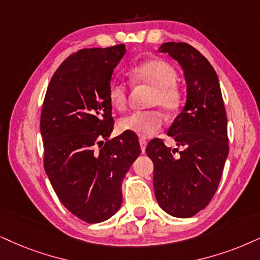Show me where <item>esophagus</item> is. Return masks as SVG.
I'll return each instance as SVG.
<instances>
[{
    "instance_id": "1",
    "label": "esophagus",
    "mask_w": 260,
    "mask_h": 260,
    "mask_svg": "<svg viewBox=\"0 0 260 260\" xmlns=\"http://www.w3.org/2000/svg\"><path fill=\"white\" fill-rule=\"evenodd\" d=\"M139 144H140V147H141V152H145V149H146V145H147V141L145 139H143V138H140L139 139Z\"/></svg>"
}]
</instances>
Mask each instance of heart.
<instances>
[{
  "mask_svg": "<svg viewBox=\"0 0 260 260\" xmlns=\"http://www.w3.org/2000/svg\"><path fill=\"white\" fill-rule=\"evenodd\" d=\"M134 83L152 87L151 104L159 106L168 113H174L181 104V91L176 85L177 73L168 62L154 58L137 64L131 71ZM108 98L116 109H123L127 104V87L119 80H111L108 87ZM163 117L159 111H136L120 121L122 131L132 132L141 138L153 136L162 127Z\"/></svg>",
  "mask_w": 260,
  "mask_h": 260,
  "instance_id": "heart-1",
  "label": "heart"
}]
</instances>
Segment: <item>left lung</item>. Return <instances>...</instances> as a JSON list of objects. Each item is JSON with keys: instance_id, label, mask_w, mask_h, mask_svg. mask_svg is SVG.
<instances>
[{"instance_id": "1", "label": "left lung", "mask_w": 260, "mask_h": 260, "mask_svg": "<svg viewBox=\"0 0 260 260\" xmlns=\"http://www.w3.org/2000/svg\"><path fill=\"white\" fill-rule=\"evenodd\" d=\"M179 62L186 80V104L168 129L177 149L160 139L146 146L153 162V188L157 203L167 213L192 217L211 202L228 157L226 114L218 77L210 62L187 43H163Z\"/></svg>"}]
</instances>
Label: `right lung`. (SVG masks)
<instances>
[{
    "mask_svg": "<svg viewBox=\"0 0 260 260\" xmlns=\"http://www.w3.org/2000/svg\"><path fill=\"white\" fill-rule=\"evenodd\" d=\"M124 52L120 44L71 55L52 75L43 103L45 173L64 208L87 223L119 211L122 181L140 154L132 132L108 140L114 128L108 87Z\"/></svg>",
    "mask_w": 260,
    "mask_h": 260,
    "instance_id": "1",
    "label": "right lung"
}]
</instances>
